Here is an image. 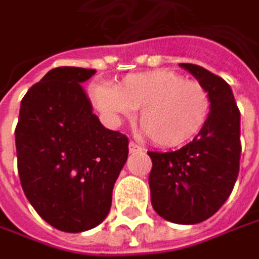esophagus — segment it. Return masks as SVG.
I'll list each match as a JSON object with an SVG mask.
<instances>
[{"label":"esophagus","mask_w":259,"mask_h":259,"mask_svg":"<svg viewBox=\"0 0 259 259\" xmlns=\"http://www.w3.org/2000/svg\"><path fill=\"white\" fill-rule=\"evenodd\" d=\"M137 152H143V147L134 141H130V153H137Z\"/></svg>","instance_id":"esophagus-1"}]
</instances>
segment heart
Segmentation results:
<instances>
[{
    "label": "heart",
    "mask_w": 259,
    "mask_h": 259,
    "mask_svg": "<svg viewBox=\"0 0 259 259\" xmlns=\"http://www.w3.org/2000/svg\"><path fill=\"white\" fill-rule=\"evenodd\" d=\"M93 96L112 116L140 110L141 133L159 147H178L193 140L211 113L206 88L166 69L128 75L115 90L96 87Z\"/></svg>",
    "instance_id": "heart-1"
}]
</instances>
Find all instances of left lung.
Segmentation results:
<instances>
[{
    "label": "left lung",
    "instance_id": "8db88e82",
    "mask_svg": "<svg viewBox=\"0 0 259 259\" xmlns=\"http://www.w3.org/2000/svg\"><path fill=\"white\" fill-rule=\"evenodd\" d=\"M211 97V113L193 141L176 152H149L152 206L176 224H197L229 199L240 163V112L230 85L205 67L180 63Z\"/></svg>",
    "mask_w": 259,
    "mask_h": 259
}]
</instances>
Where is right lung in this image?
<instances>
[{
	"mask_svg": "<svg viewBox=\"0 0 259 259\" xmlns=\"http://www.w3.org/2000/svg\"><path fill=\"white\" fill-rule=\"evenodd\" d=\"M94 69L62 66L32 85L16 126L22 189L38 215L57 230L97 227L128 157V139L93 113L81 82Z\"/></svg>",
	"mask_w": 259,
	"mask_h": 259,
	"instance_id": "1",
	"label": "right lung"
}]
</instances>
